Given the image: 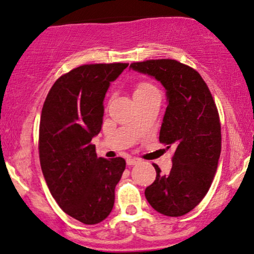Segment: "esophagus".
I'll return each instance as SVG.
<instances>
[{"instance_id":"1","label":"esophagus","mask_w":254,"mask_h":254,"mask_svg":"<svg viewBox=\"0 0 254 254\" xmlns=\"http://www.w3.org/2000/svg\"><path fill=\"white\" fill-rule=\"evenodd\" d=\"M138 162H139V159H137V158H127V164L129 165V166L136 165V164H138Z\"/></svg>"}]
</instances>
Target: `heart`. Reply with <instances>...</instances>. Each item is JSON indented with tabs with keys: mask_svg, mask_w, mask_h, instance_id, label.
Instances as JSON below:
<instances>
[{
	"mask_svg": "<svg viewBox=\"0 0 254 254\" xmlns=\"http://www.w3.org/2000/svg\"><path fill=\"white\" fill-rule=\"evenodd\" d=\"M154 89H155L154 86H152L151 83L140 82V83L137 84L136 89H134V95H137V94H143V93L151 92V90H154Z\"/></svg>",
	"mask_w": 254,
	"mask_h": 254,
	"instance_id": "1",
	"label": "heart"
}]
</instances>
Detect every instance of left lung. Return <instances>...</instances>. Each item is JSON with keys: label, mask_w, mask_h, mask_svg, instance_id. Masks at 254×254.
<instances>
[{"label": "left lung", "mask_w": 254, "mask_h": 254, "mask_svg": "<svg viewBox=\"0 0 254 254\" xmlns=\"http://www.w3.org/2000/svg\"><path fill=\"white\" fill-rule=\"evenodd\" d=\"M130 68L153 76L166 89L159 140L175 148L170 174H161L153 164L157 177L145 197L162 215L184 216L202 201L217 171L222 148L217 108L198 72L177 60H146Z\"/></svg>", "instance_id": "left-lung-1"}]
</instances>
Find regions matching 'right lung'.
<instances>
[{
	"instance_id": "obj_1",
	"label": "right lung",
	"mask_w": 254,
	"mask_h": 254,
	"mask_svg": "<svg viewBox=\"0 0 254 254\" xmlns=\"http://www.w3.org/2000/svg\"><path fill=\"white\" fill-rule=\"evenodd\" d=\"M129 64L76 67L54 82L39 124L44 178L59 207L83 224H97L113 210L123 158H97L92 139L103 123L106 93Z\"/></svg>"
}]
</instances>
